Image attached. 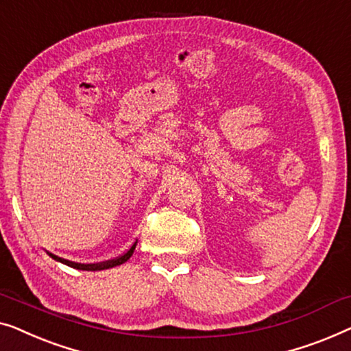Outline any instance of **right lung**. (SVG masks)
Wrapping results in <instances>:
<instances>
[{
  "instance_id": "right-lung-1",
  "label": "right lung",
  "mask_w": 351,
  "mask_h": 351,
  "mask_svg": "<svg viewBox=\"0 0 351 351\" xmlns=\"http://www.w3.org/2000/svg\"><path fill=\"white\" fill-rule=\"evenodd\" d=\"M136 243H138V241H135V243L132 245V248L128 250L125 254L119 256V258H116V259H111V261H106V263H98V264H79V263H73V261L62 259V258H58V256L52 254V253H49V256H51L52 259L58 261V263H62V264H65V265H70V267H73V269H77V270H92V272H95V270H105V269H111V267H116V265H121V264L127 263V261L132 258L133 251H135V248H136Z\"/></svg>"
}]
</instances>
